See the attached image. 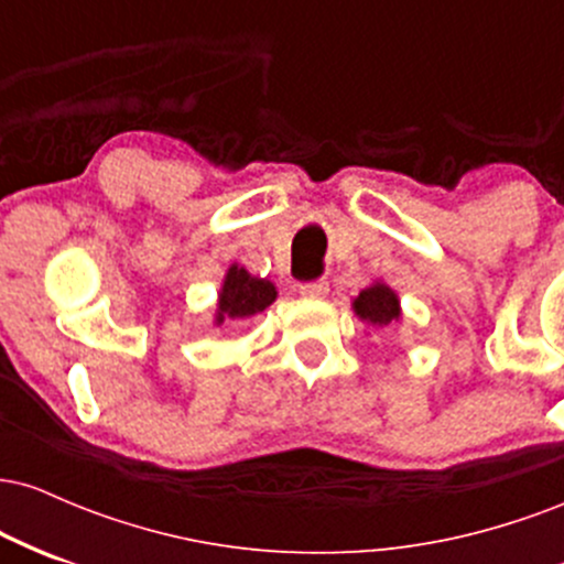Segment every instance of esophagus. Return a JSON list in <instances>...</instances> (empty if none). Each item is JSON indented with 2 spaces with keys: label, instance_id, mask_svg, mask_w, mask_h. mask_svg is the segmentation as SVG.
<instances>
[{
  "label": "esophagus",
  "instance_id": "esophagus-1",
  "mask_svg": "<svg viewBox=\"0 0 564 564\" xmlns=\"http://www.w3.org/2000/svg\"><path fill=\"white\" fill-rule=\"evenodd\" d=\"M300 294L304 296V300H326V296H328V281L302 283Z\"/></svg>",
  "mask_w": 564,
  "mask_h": 564
}]
</instances>
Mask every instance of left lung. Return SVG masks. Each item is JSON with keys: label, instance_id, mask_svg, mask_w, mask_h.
<instances>
[{"label": "left lung", "instance_id": "obj_1", "mask_svg": "<svg viewBox=\"0 0 564 564\" xmlns=\"http://www.w3.org/2000/svg\"><path fill=\"white\" fill-rule=\"evenodd\" d=\"M352 310L360 321L368 323L371 328H384L390 323L403 318V310H400V296L394 294V289L387 283L373 281L371 286H366L358 296L352 300Z\"/></svg>", "mask_w": 564, "mask_h": 564}]
</instances>
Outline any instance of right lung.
<instances>
[{
  "label": "right lung",
  "mask_w": 564,
  "mask_h": 564,
  "mask_svg": "<svg viewBox=\"0 0 564 564\" xmlns=\"http://www.w3.org/2000/svg\"><path fill=\"white\" fill-rule=\"evenodd\" d=\"M278 291L268 278L251 275L241 264H230L217 294L215 326L225 321H249L275 302Z\"/></svg>",
  "instance_id": "1"
}]
</instances>
